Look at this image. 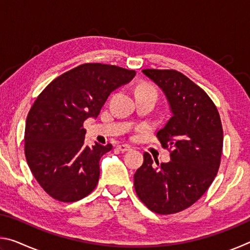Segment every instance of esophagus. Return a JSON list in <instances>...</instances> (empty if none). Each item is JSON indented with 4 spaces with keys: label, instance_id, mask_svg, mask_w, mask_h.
Returning <instances> with one entry per match:
<instances>
[{
    "label": "esophagus",
    "instance_id": "1",
    "mask_svg": "<svg viewBox=\"0 0 250 250\" xmlns=\"http://www.w3.org/2000/svg\"><path fill=\"white\" fill-rule=\"evenodd\" d=\"M117 147H118V150H120L121 152H126V151L131 150L130 146H128V145H119Z\"/></svg>",
    "mask_w": 250,
    "mask_h": 250
}]
</instances>
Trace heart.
Here are the masks:
<instances>
[{
    "label": "heart",
    "instance_id": "b5f03b06",
    "mask_svg": "<svg viewBox=\"0 0 250 250\" xmlns=\"http://www.w3.org/2000/svg\"><path fill=\"white\" fill-rule=\"evenodd\" d=\"M137 92H147V94H154V95H156L155 88L150 86V84H141V86L138 87Z\"/></svg>",
    "mask_w": 250,
    "mask_h": 250
}]
</instances>
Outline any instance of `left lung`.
<instances>
[{
  "mask_svg": "<svg viewBox=\"0 0 250 250\" xmlns=\"http://www.w3.org/2000/svg\"><path fill=\"white\" fill-rule=\"evenodd\" d=\"M166 94L172 117L156 133L171 161L153 164L145 152L134 173L138 197L156 214H175L200 200L216 176L223 150V126L208 95L174 69H143ZM169 151V150H168Z\"/></svg>",
  "mask_w": 250,
  "mask_h": 250,
  "instance_id": "left-lung-1",
  "label": "left lung"
}]
</instances>
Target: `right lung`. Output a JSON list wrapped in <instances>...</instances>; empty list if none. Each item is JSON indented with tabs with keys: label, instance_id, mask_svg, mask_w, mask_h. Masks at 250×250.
Returning a JSON list of instances; mask_svg holds the SVG:
<instances>
[{
	"label": "right lung",
	"instance_id": "add662e5",
	"mask_svg": "<svg viewBox=\"0 0 250 250\" xmlns=\"http://www.w3.org/2000/svg\"><path fill=\"white\" fill-rule=\"evenodd\" d=\"M135 71L88 62L55 78L37 97L25 125L24 150L32 174L54 200L73 203L98 184L99 161L112 146L84 145L83 122L97 118L110 92Z\"/></svg>",
	"mask_w": 250,
	"mask_h": 250
}]
</instances>
